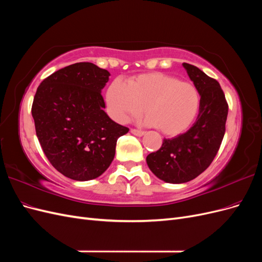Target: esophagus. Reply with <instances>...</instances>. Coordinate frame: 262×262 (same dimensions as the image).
<instances>
[{
  "label": "esophagus",
  "instance_id": "obj_1",
  "mask_svg": "<svg viewBox=\"0 0 262 262\" xmlns=\"http://www.w3.org/2000/svg\"><path fill=\"white\" fill-rule=\"evenodd\" d=\"M131 133L134 134V136L137 137H143L145 132L144 131H141V130H137V129H131Z\"/></svg>",
  "mask_w": 262,
  "mask_h": 262
}]
</instances>
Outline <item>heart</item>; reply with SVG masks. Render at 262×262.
Wrapping results in <instances>:
<instances>
[{
    "mask_svg": "<svg viewBox=\"0 0 262 262\" xmlns=\"http://www.w3.org/2000/svg\"><path fill=\"white\" fill-rule=\"evenodd\" d=\"M108 114L125 123L144 110L145 124L157 126L168 137H177L191 126L199 114V91L190 82L162 72H149L129 78L124 84L116 78L106 90Z\"/></svg>",
    "mask_w": 262,
    "mask_h": 262,
    "instance_id": "obj_1",
    "label": "heart"
}]
</instances>
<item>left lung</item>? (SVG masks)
<instances>
[{"label":"left lung","mask_w":262,"mask_h":262,"mask_svg":"<svg viewBox=\"0 0 262 262\" xmlns=\"http://www.w3.org/2000/svg\"><path fill=\"white\" fill-rule=\"evenodd\" d=\"M199 91L201 104L194 124L186 133L164 139L162 147L146 157L154 175L169 184H184L207 169L225 134L228 106L217 81L194 66L182 63Z\"/></svg>","instance_id":"8db88e82"}]
</instances>
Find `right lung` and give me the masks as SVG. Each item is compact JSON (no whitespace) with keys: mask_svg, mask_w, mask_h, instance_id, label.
Here are the masks:
<instances>
[{"mask_svg":"<svg viewBox=\"0 0 262 262\" xmlns=\"http://www.w3.org/2000/svg\"><path fill=\"white\" fill-rule=\"evenodd\" d=\"M110 73L94 63L63 68L39 85L31 115L43 153L62 175L77 181L99 177L112 164L117 140L129 129L105 113L101 90Z\"/></svg>","mask_w":262,"mask_h":262,"instance_id":"obj_1","label":"right lung"}]
</instances>
